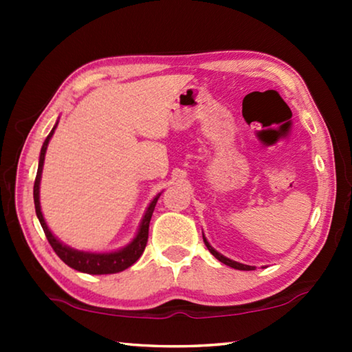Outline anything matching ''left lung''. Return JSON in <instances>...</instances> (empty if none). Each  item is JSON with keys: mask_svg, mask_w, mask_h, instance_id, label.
Masks as SVG:
<instances>
[{"mask_svg": "<svg viewBox=\"0 0 352 352\" xmlns=\"http://www.w3.org/2000/svg\"><path fill=\"white\" fill-rule=\"evenodd\" d=\"M204 242H205V245L208 247V250H210V252H211V254L214 256V258H217L220 262H223L225 265L233 267V269H236V270H254V267H252V265H243V264H239V262L231 261V259H228V258H225V256H222L220 253H217L216 250H214V248L210 245V243H208V241L205 239V236H204Z\"/></svg>", "mask_w": 352, "mask_h": 352, "instance_id": "1", "label": "left lung"}]
</instances>
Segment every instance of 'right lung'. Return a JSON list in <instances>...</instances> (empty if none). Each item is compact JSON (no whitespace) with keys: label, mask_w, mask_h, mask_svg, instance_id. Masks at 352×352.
I'll return each instance as SVG.
<instances>
[{"label":"right lung","mask_w":352,"mask_h":352,"mask_svg":"<svg viewBox=\"0 0 352 352\" xmlns=\"http://www.w3.org/2000/svg\"><path fill=\"white\" fill-rule=\"evenodd\" d=\"M57 127V124L54 129L51 130V133L46 136V140L41 146V152H40V162H38V170H37V177H35V183H34V204H35V212H37V217L40 220L41 228L45 231V236L47 242L51 243L52 250H54L56 254L60 258L65 264L69 265L71 269H74L77 272H83L88 273V275H110V273H118L129 269L130 265H133L136 261L141 258L142 252L147 245V237H148V223H151L152 214L155 210V205L160 199V195H157L152 200V204L148 205L147 211L144 214V219H142L141 226L138 234H136L135 239L129 243L126 248L119 250V252L115 253H88V252H79V250H73L67 245H63L60 241H57L54 234L51 233L50 228L43 219V214H41L40 210V177H41V170H43V162H45V153H46V147L47 142H50L52 133Z\"/></svg>","instance_id":"obj_1"}]
</instances>
